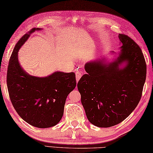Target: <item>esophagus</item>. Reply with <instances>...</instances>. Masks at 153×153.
<instances>
[{"label": "esophagus", "mask_w": 153, "mask_h": 153, "mask_svg": "<svg viewBox=\"0 0 153 153\" xmlns=\"http://www.w3.org/2000/svg\"><path fill=\"white\" fill-rule=\"evenodd\" d=\"M82 72L80 70H77L76 72V80L77 82H78V81L79 80V79L82 77Z\"/></svg>", "instance_id": "obj_1"}]
</instances>
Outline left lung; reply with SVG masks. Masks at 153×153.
<instances>
[{
  "instance_id": "1",
  "label": "left lung",
  "mask_w": 153,
  "mask_h": 153,
  "mask_svg": "<svg viewBox=\"0 0 153 153\" xmlns=\"http://www.w3.org/2000/svg\"><path fill=\"white\" fill-rule=\"evenodd\" d=\"M119 38L122 49L118 59L109 64L99 60L87 63V74L77 83L87 118L99 128L118 124L130 115L140 101L146 79L141 48L128 35L120 33ZM125 61L126 66L120 69Z\"/></svg>"
}]
</instances>
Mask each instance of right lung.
I'll return each instance as SVG.
<instances>
[{
    "label": "right lung",
    "instance_id": "add662e5",
    "mask_svg": "<svg viewBox=\"0 0 153 153\" xmlns=\"http://www.w3.org/2000/svg\"><path fill=\"white\" fill-rule=\"evenodd\" d=\"M40 28H33L16 45L8 66L7 82L9 97L18 115L33 126L53 127L60 121L67 97L76 86L74 72H54L46 77L27 74L19 64L18 53L30 37Z\"/></svg>",
    "mask_w": 153,
    "mask_h": 153
}]
</instances>
